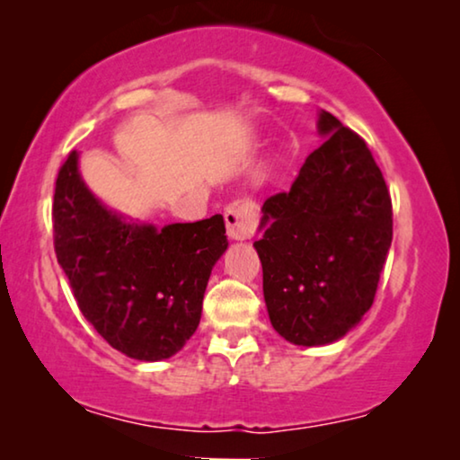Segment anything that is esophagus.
I'll list each match as a JSON object with an SVG mask.
<instances>
[{
  "mask_svg": "<svg viewBox=\"0 0 460 460\" xmlns=\"http://www.w3.org/2000/svg\"><path fill=\"white\" fill-rule=\"evenodd\" d=\"M226 228H228V236L234 241H244L255 234L257 228V211L253 200L241 199L234 200L224 213Z\"/></svg>",
  "mask_w": 460,
  "mask_h": 460,
  "instance_id": "esophagus-1",
  "label": "esophagus"
}]
</instances>
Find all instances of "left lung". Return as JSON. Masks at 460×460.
I'll list each match as a JSON object with an SVG mask.
<instances>
[{
    "label": "left lung",
    "instance_id": "8db88e82",
    "mask_svg": "<svg viewBox=\"0 0 460 460\" xmlns=\"http://www.w3.org/2000/svg\"><path fill=\"white\" fill-rule=\"evenodd\" d=\"M318 134L324 142L291 190L263 203L253 243L270 323L304 348L339 341L360 323L394 234L392 199L367 142L326 111Z\"/></svg>",
    "mask_w": 460,
    "mask_h": 460
}]
</instances>
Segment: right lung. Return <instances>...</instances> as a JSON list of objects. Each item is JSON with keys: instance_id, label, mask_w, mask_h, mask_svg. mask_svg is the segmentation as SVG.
Instances as JSON below:
<instances>
[{"instance_id": "1", "label": "right lung", "mask_w": 460, "mask_h": 460, "mask_svg": "<svg viewBox=\"0 0 460 460\" xmlns=\"http://www.w3.org/2000/svg\"><path fill=\"white\" fill-rule=\"evenodd\" d=\"M54 249L79 310L121 354L159 362L184 348L228 249L222 216L156 228L112 211L85 186L73 150L56 180Z\"/></svg>"}]
</instances>
